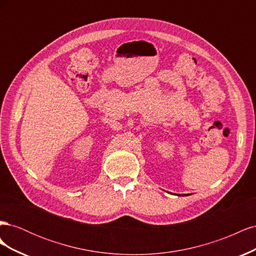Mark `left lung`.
<instances>
[{
	"instance_id": "obj_1",
	"label": "left lung",
	"mask_w": 256,
	"mask_h": 256,
	"mask_svg": "<svg viewBox=\"0 0 256 256\" xmlns=\"http://www.w3.org/2000/svg\"><path fill=\"white\" fill-rule=\"evenodd\" d=\"M182 196H188V194H182Z\"/></svg>"
}]
</instances>
